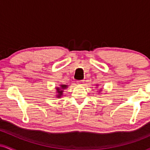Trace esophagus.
<instances>
[{"mask_svg":"<svg viewBox=\"0 0 150 150\" xmlns=\"http://www.w3.org/2000/svg\"><path fill=\"white\" fill-rule=\"evenodd\" d=\"M84 83H85L84 80H78L77 82V84L79 85H84Z\"/></svg>","mask_w":150,"mask_h":150,"instance_id":"esophagus-1","label":"esophagus"}]
</instances>
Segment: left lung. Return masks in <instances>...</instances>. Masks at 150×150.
Instances as JSON below:
<instances>
[{"instance_id": "left-lung-1", "label": "left lung", "mask_w": 150, "mask_h": 150, "mask_svg": "<svg viewBox=\"0 0 150 150\" xmlns=\"http://www.w3.org/2000/svg\"><path fill=\"white\" fill-rule=\"evenodd\" d=\"M101 90H102V89H100V90H99V92H101Z\"/></svg>"}]
</instances>
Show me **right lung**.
I'll list each match as a JSON object with an SVG mask.
<instances>
[{
    "mask_svg": "<svg viewBox=\"0 0 150 150\" xmlns=\"http://www.w3.org/2000/svg\"><path fill=\"white\" fill-rule=\"evenodd\" d=\"M68 85H63V84H61L59 85V87H56V97L57 98H61L63 94V90L65 89L68 88Z\"/></svg>",
    "mask_w": 150,
    "mask_h": 150,
    "instance_id": "add662e5",
    "label": "right lung"
}]
</instances>
